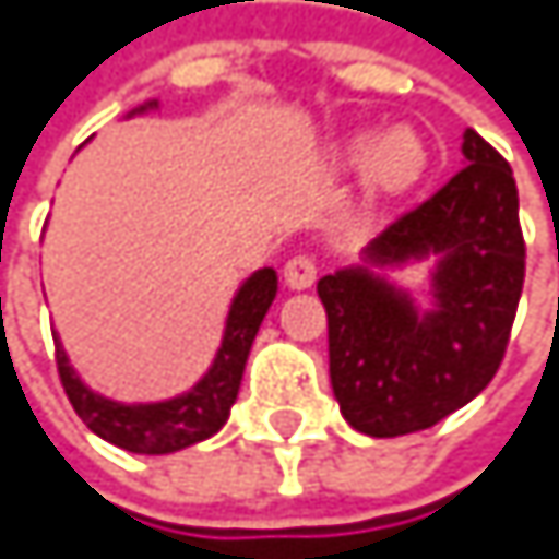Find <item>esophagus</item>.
Wrapping results in <instances>:
<instances>
[{"label":"esophagus","instance_id":"obj_1","mask_svg":"<svg viewBox=\"0 0 559 559\" xmlns=\"http://www.w3.org/2000/svg\"><path fill=\"white\" fill-rule=\"evenodd\" d=\"M314 277H318V261L311 254H295L288 258L285 264V285L288 288H311L314 285Z\"/></svg>","mask_w":559,"mask_h":559}]
</instances>
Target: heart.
<instances>
[{
	"mask_svg": "<svg viewBox=\"0 0 559 559\" xmlns=\"http://www.w3.org/2000/svg\"><path fill=\"white\" fill-rule=\"evenodd\" d=\"M352 164H369L365 167V177L376 190H385V194H399V190L413 187L426 167V146L419 140L416 130L399 127L392 133H385L376 150H369V140H358L348 150Z\"/></svg>",
	"mask_w": 559,
	"mask_h": 559,
	"instance_id": "obj_1",
	"label": "heart"
}]
</instances>
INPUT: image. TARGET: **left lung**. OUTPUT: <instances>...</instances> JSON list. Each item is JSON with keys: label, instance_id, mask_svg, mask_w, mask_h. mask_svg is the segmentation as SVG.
I'll list each match as a JSON object with an SVG mask.
<instances>
[{"label": "left lung", "instance_id": "1", "mask_svg": "<svg viewBox=\"0 0 559 559\" xmlns=\"http://www.w3.org/2000/svg\"><path fill=\"white\" fill-rule=\"evenodd\" d=\"M466 164L432 198L399 214L369 254L379 264L439 254L436 311L365 271L318 282L329 314V372L352 429L409 436L463 409L497 376L516 318L526 245L510 164L476 130Z\"/></svg>", "mask_w": 559, "mask_h": 559}]
</instances>
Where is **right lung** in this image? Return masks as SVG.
I'll use <instances>...</instances> for the list:
<instances>
[{"mask_svg": "<svg viewBox=\"0 0 559 559\" xmlns=\"http://www.w3.org/2000/svg\"><path fill=\"white\" fill-rule=\"evenodd\" d=\"M274 292H277V274L271 267H261L258 274H251L230 305L227 332H224V342H221V352L211 365V372L187 395H177L157 405H120V402H110L90 392L70 369L67 352L59 348V338H52L59 382L67 389L76 416L99 439L127 449V453H146V456L177 453V449H187L214 436L227 423L230 405L238 399L251 342L274 301Z\"/></svg>", "mask_w": 559, "mask_h": 559, "instance_id": "right-lung-1", "label": "right lung"}]
</instances>
